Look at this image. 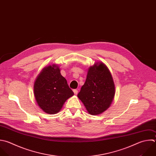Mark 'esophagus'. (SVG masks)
Here are the masks:
<instances>
[{"label": "esophagus", "instance_id": "34e87169", "mask_svg": "<svg viewBox=\"0 0 156 156\" xmlns=\"http://www.w3.org/2000/svg\"><path fill=\"white\" fill-rule=\"evenodd\" d=\"M73 92H74V94H76V95H77V93H78V91H77V90H73Z\"/></svg>", "mask_w": 156, "mask_h": 156}]
</instances>
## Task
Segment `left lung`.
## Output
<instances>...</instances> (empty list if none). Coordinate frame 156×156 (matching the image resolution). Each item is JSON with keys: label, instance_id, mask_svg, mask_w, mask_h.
Masks as SVG:
<instances>
[{"label": "left lung", "instance_id": "left-lung-1", "mask_svg": "<svg viewBox=\"0 0 156 156\" xmlns=\"http://www.w3.org/2000/svg\"><path fill=\"white\" fill-rule=\"evenodd\" d=\"M115 94V85L107 66L101 62L90 66L85 82L77 94L88 113L97 115L107 110Z\"/></svg>", "mask_w": 156, "mask_h": 156}]
</instances>
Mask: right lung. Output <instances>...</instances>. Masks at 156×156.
Here are the masks:
<instances>
[{
    "instance_id": "1",
    "label": "right lung",
    "mask_w": 156,
    "mask_h": 156,
    "mask_svg": "<svg viewBox=\"0 0 156 156\" xmlns=\"http://www.w3.org/2000/svg\"><path fill=\"white\" fill-rule=\"evenodd\" d=\"M34 94L39 107L49 114L59 112L66 101L74 95L57 64L41 70L35 80Z\"/></svg>"
}]
</instances>
